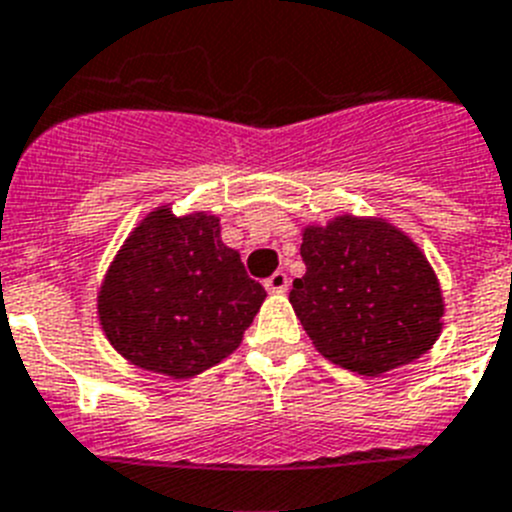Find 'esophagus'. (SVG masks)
<instances>
[{
	"mask_svg": "<svg viewBox=\"0 0 512 512\" xmlns=\"http://www.w3.org/2000/svg\"><path fill=\"white\" fill-rule=\"evenodd\" d=\"M265 288H268L270 293H283V291H288V275L283 273V270H275V273L270 275L268 281H265Z\"/></svg>",
	"mask_w": 512,
	"mask_h": 512,
	"instance_id": "esophagus-1",
	"label": "esophagus"
}]
</instances>
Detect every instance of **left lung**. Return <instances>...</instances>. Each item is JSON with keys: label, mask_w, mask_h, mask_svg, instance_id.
<instances>
[{"label": "left lung", "mask_w": 512, "mask_h": 512, "mask_svg": "<svg viewBox=\"0 0 512 512\" xmlns=\"http://www.w3.org/2000/svg\"><path fill=\"white\" fill-rule=\"evenodd\" d=\"M306 273L291 301L314 348L361 376L417 361L443 330V291L428 257L379 216L340 213L301 229Z\"/></svg>", "instance_id": "8db88e82"}]
</instances>
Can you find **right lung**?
<instances>
[{"instance_id":"obj_1","label":"right lung","mask_w":512,"mask_h":512,"mask_svg":"<svg viewBox=\"0 0 512 512\" xmlns=\"http://www.w3.org/2000/svg\"><path fill=\"white\" fill-rule=\"evenodd\" d=\"M219 216L149 211L121 244L97 291V319L118 353L144 371L193 379L229 358L265 301Z\"/></svg>"}]
</instances>
